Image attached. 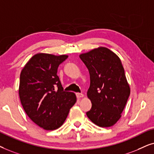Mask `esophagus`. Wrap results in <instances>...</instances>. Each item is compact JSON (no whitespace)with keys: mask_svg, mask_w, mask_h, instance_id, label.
Masks as SVG:
<instances>
[{"mask_svg":"<svg viewBox=\"0 0 154 154\" xmlns=\"http://www.w3.org/2000/svg\"><path fill=\"white\" fill-rule=\"evenodd\" d=\"M84 96H85V95H84V94H82V93H77V97L78 98H83Z\"/></svg>","mask_w":154,"mask_h":154,"instance_id":"1","label":"esophagus"}]
</instances>
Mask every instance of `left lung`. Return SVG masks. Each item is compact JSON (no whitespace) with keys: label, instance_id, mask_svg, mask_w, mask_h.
<instances>
[{"label":"left lung","instance_id":"obj_1","mask_svg":"<svg viewBox=\"0 0 154 154\" xmlns=\"http://www.w3.org/2000/svg\"><path fill=\"white\" fill-rule=\"evenodd\" d=\"M79 58L90 75L87 97L92 106L87 117L101 128L114 125L121 118L130 94L121 60L103 46L82 53Z\"/></svg>","mask_w":154,"mask_h":154}]
</instances>
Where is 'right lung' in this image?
<instances>
[{"label": "right lung", "mask_w": 154, "mask_h": 154, "mask_svg": "<svg viewBox=\"0 0 154 154\" xmlns=\"http://www.w3.org/2000/svg\"><path fill=\"white\" fill-rule=\"evenodd\" d=\"M67 55L38 53L34 55L20 73L19 96L29 118L46 130L63 125L69 109L77 101L73 92L63 91L58 67Z\"/></svg>", "instance_id": "obj_1"}]
</instances>
